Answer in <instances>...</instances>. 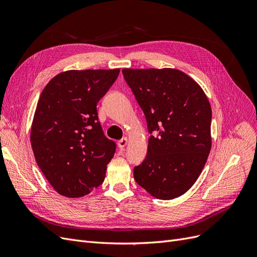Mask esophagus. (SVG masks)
I'll use <instances>...</instances> for the list:
<instances>
[{
	"label": "esophagus",
	"mask_w": 257,
	"mask_h": 257,
	"mask_svg": "<svg viewBox=\"0 0 257 257\" xmlns=\"http://www.w3.org/2000/svg\"><path fill=\"white\" fill-rule=\"evenodd\" d=\"M127 144H128V138L127 137H124V138L120 139V141L118 142V146H119L120 149H123V148H125Z\"/></svg>",
	"instance_id": "34e87169"
}]
</instances>
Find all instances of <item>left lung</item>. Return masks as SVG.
I'll return each mask as SVG.
<instances>
[{
  "instance_id": "8db88e82",
  "label": "left lung",
  "mask_w": 257,
  "mask_h": 257,
  "mask_svg": "<svg viewBox=\"0 0 257 257\" xmlns=\"http://www.w3.org/2000/svg\"><path fill=\"white\" fill-rule=\"evenodd\" d=\"M150 133L135 181L152 196L174 199L191 189L211 149V107L199 84L174 68H124Z\"/></svg>"
}]
</instances>
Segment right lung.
<instances>
[{"label": "right lung", "mask_w": 257, "mask_h": 257, "mask_svg": "<svg viewBox=\"0 0 257 257\" xmlns=\"http://www.w3.org/2000/svg\"><path fill=\"white\" fill-rule=\"evenodd\" d=\"M119 68L60 73L38 99L31 146L52 188L81 197L103 183L115 152L98 121L96 105L118 78Z\"/></svg>", "instance_id": "obj_1"}]
</instances>
